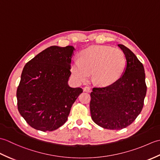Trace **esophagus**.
Wrapping results in <instances>:
<instances>
[{"label":"esophagus","mask_w":160,"mask_h":160,"mask_svg":"<svg viewBox=\"0 0 160 160\" xmlns=\"http://www.w3.org/2000/svg\"><path fill=\"white\" fill-rule=\"evenodd\" d=\"M91 88L89 87H84V91L85 92H91Z\"/></svg>","instance_id":"obj_1"}]
</instances>
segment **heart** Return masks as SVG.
<instances>
[{
	"label": "heart",
	"instance_id": "1",
	"mask_svg": "<svg viewBox=\"0 0 160 160\" xmlns=\"http://www.w3.org/2000/svg\"><path fill=\"white\" fill-rule=\"evenodd\" d=\"M126 58L118 48L93 46L81 51L79 59H73L71 71L75 78L83 82L89 78L98 85L107 87L115 83L123 74Z\"/></svg>",
	"mask_w": 160,
	"mask_h": 160
}]
</instances>
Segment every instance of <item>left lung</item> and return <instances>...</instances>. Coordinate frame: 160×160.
Here are the masks:
<instances>
[{"label":"left lung","instance_id":"left-lung-1","mask_svg":"<svg viewBox=\"0 0 160 160\" xmlns=\"http://www.w3.org/2000/svg\"><path fill=\"white\" fill-rule=\"evenodd\" d=\"M118 46L127 60L123 74L115 83L95 87L91 93V118L98 126L111 130L126 128L136 119L147 93L143 64L127 47Z\"/></svg>","mask_w":160,"mask_h":160}]
</instances>
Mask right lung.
<instances>
[{
    "instance_id": "1",
    "label": "right lung",
    "mask_w": 160,
    "mask_h": 160,
    "mask_svg": "<svg viewBox=\"0 0 160 160\" xmlns=\"http://www.w3.org/2000/svg\"><path fill=\"white\" fill-rule=\"evenodd\" d=\"M74 50L73 46H51L23 68L16 91L18 109L36 130L52 131L63 125L82 93L68 84Z\"/></svg>"
}]
</instances>
